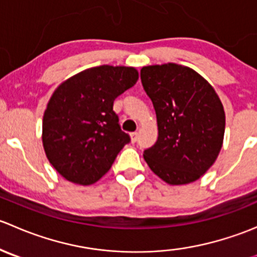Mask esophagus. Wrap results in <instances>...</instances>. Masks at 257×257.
Listing matches in <instances>:
<instances>
[{"mask_svg": "<svg viewBox=\"0 0 257 257\" xmlns=\"http://www.w3.org/2000/svg\"><path fill=\"white\" fill-rule=\"evenodd\" d=\"M131 137H132V142L136 143V142L138 141V132H133V133L131 134Z\"/></svg>", "mask_w": 257, "mask_h": 257, "instance_id": "1", "label": "esophagus"}]
</instances>
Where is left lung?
<instances>
[{
	"mask_svg": "<svg viewBox=\"0 0 257 257\" xmlns=\"http://www.w3.org/2000/svg\"><path fill=\"white\" fill-rule=\"evenodd\" d=\"M142 84L154 105L158 141L144 159L172 185L198 180L214 164L222 145L225 113L214 88L189 67H143Z\"/></svg>",
	"mask_w": 257,
	"mask_h": 257,
	"instance_id": "left-lung-1",
	"label": "left lung"
}]
</instances>
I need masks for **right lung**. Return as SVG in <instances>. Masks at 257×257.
<instances>
[{
    "mask_svg": "<svg viewBox=\"0 0 257 257\" xmlns=\"http://www.w3.org/2000/svg\"><path fill=\"white\" fill-rule=\"evenodd\" d=\"M137 80L133 67L99 66L54 90L43 115L42 142L49 163L64 179L90 185L110 169L131 142L113 110L114 99Z\"/></svg>",
    "mask_w": 257,
    "mask_h": 257,
    "instance_id": "right-lung-1",
    "label": "right lung"
}]
</instances>
